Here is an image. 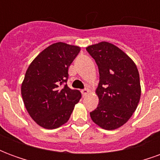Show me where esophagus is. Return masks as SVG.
<instances>
[{"mask_svg": "<svg viewBox=\"0 0 160 160\" xmlns=\"http://www.w3.org/2000/svg\"><path fill=\"white\" fill-rule=\"evenodd\" d=\"M89 92L90 91L88 90V89H83V90H81V93H82L83 96H87V94L89 93Z\"/></svg>", "mask_w": 160, "mask_h": 160, "instance_id": "obj_1", "label": "esophagus"}]
</instances>
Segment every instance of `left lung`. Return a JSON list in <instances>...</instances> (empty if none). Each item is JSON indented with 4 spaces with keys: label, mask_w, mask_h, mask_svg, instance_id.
Instances as JSON below:
<instances>
[{
    "label": "left lung",
    "mask_w": 160,
    "mask_h": 160,
    "mask_svg": "<svg viewBox=\"0 0 160 160\" xmlns=\"http://www.w3.org/2000/svg\"><path fill=\"white\" fill-rule=\"evenodd\" d=\"M98 67L99 83L96 94L99 102L90 113L93 122L106 130L126 123L141 98L137 67L127 54L114 44L101 42L87 47Z\"/></svg>",
    "instance_id": "obj_1"
}]
</instances>
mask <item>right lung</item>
Returning <instances> with one entry per match:
<instances>
[{"instance_id": "add662e5", "label": "right lung", "mask_w": 160, "mask_h": 160, "mask_svg": "<svg viewBox=\"0 0 160 160\" xmlns=\"http://www.w3.org/2000/svg\"><path fill=\"white\" fill-rule=\"evenodd\" d=\"M79 46L53 43L33 60L21 85L26 111L41 127L54 129L66 123L81 93L67 86L68 68L79 54Z\"/></svg>"}]
</instances>
